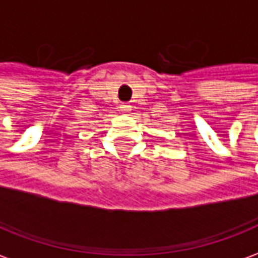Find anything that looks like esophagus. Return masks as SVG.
Returning a JSON list of instances; mask_svg holds the SVG:
<instances>
[{
	"label": "esophagus",
	"mask_w": 258,
	"mask_h": 258,
	"mask_svg": "<svg viewBox=\"0 0 258 258\" xmlns=\"http://www.w3.org/2000/svg\"><path fill=\"white\" fill-rule=\"evenodd\" d=\"M120 109L123 111H125V113H128V111L133 110V106L130 103H121L120 104Z\"/></svg>",
	"instance_id": "34e87169"
}]
</instances>
